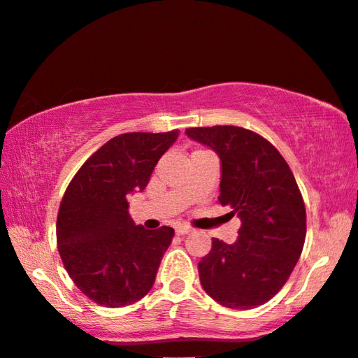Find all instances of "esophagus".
<instances>
[{"label":"esophagus","mask_w":358,"mask_h":358,"mask_svg":"<svg viewBox=\"0 0 358 358\" xmlns=\"http://www.w3.org/2000/svg\"><path fill=\"white\" fill-rule=\"evenodd\" d=\"M190 231H192V228L187 227V225H178V227H176V234H180V236H182V234H189Z\"/></svg>","instance_id":"obj_1"}]
</instances>
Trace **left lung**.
<instances>
[{"instance_id": "8db88e82", "label": "left lung", "mask_w": 358, "mask_h": 358, "mask_svg": "<svg viewBox=\"0 0 358 358\" xmlns=\"http://www.w3.org/2000/svg\"><path fill=\"white\" fill-rule=\"evenodd\" d=\"M187 136L222 162L219 203L241 219L238 241L213 238L198 263L206 294L231 309H252L282 289L306 238V208L279 150L259 133L234 125L187 128Z\"/></svg>"}]
</instances>
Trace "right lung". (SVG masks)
Returning a JSON list of instances; mask_svg holds the SVG:
<instances>
[{"instance_id": "add662e5", "label": "right lung", "mask_w": 358, "mask_h": 358, "mask_svg": "<svg viewBox=\"0 0 358 358\" xmlns=\"http://www.w3.org/2000/svg\"><path fill=\"white\" fill-rule=\"evenodd\" d=\"M179 130L124 133L87 158L57 215V248L76 287L93 303L122 308L154 285L174 230H145L128 214V193L144 190Z\"/></svg>"}]
</instances>
